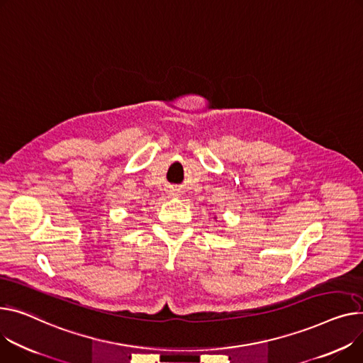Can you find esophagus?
<instances>
[{"instance_id": "esophagus-1", "label": "esophagus", "mask_w": 363, "mask_h": 363, "mask_svg": "<svg viewBox=\"0 0 363 363\" xmlns=\"http://www.w3.org/2000/svg\"><path fill=\"white\" fill-rule=\"evenodd\" d=\"M169 194H171V196H174V197H178V196H181V191H179V188H171V189H169Z\"/></svg>"}]
</instances>
